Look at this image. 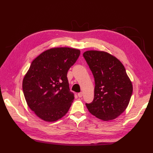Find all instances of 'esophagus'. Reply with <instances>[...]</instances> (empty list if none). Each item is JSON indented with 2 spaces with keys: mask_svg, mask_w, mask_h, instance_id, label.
I'll return each mask as SVG.
<instances>
[{
  "mask_svg": "<svg viewBox=\"0 0 153 153\" xmlns=\"http://www.w3.org/2000/svg\"><path fill=\"white\" fill-rule=\"evenodd\" d=\"M83 93L82 92L79 93L78 94H77V95H78V97H79V98H80V97H83Z\"/></svg>",
  "mask_w": 153,
  "mask_h": 153,
  "instance_id": "esophagus-1",
  "label": "esophagus"
}]
</instances>
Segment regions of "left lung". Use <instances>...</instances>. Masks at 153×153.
Segmentation results:
<instances>
[{"instance_id": "obj_1", "label": "left lung", "mask_w": 153, "mask_h": 153, "mask_svg": "<svg viewBox=\"0 0 153 153\" xmlns=\"http://www.w3.org/2000/svg\"><path fill=\"white\" fill-rule=\"evenodd\" d=\"M95 78L94 99L86 103L89 112L104 121L116 118L128 107L133 92L123 65L106 52L87 51L83 54Z\"/></svg>"}]
</instances>
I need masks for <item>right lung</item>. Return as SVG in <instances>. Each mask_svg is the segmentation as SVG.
<instances>
[{"instance_id":"right-lung-1","label":"right lung","mask_w":153,"mask_h":153,"mask_svg":"<svg viewBox=\"0 0 153 153\" xmlns=\"http://www.w3.org/2000/svg\"><path fill=\"white\" fill-rule=\"evenodd\" d=\"M80 51L69 47L50 48L35 58L23 79L22 88L30 108L46 122H55L69 110L74 95L67 73Z\"/></svg>"}]
</instances>
